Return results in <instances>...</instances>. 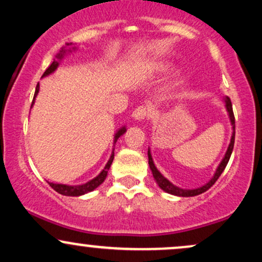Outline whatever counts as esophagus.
Wrapping results in <instances>:
<instances>
[{
	"instance_id": "34e87169",
	"label": "esophagus",
	"mask_w": 262,
	"mask_h": 262,
	"mask_svg": "<svg viewBox=\"0 0 262 262\" xmlns=\"http://www.w3.org/2000/svg\"><path fill=\"white\" fill-rule=\"evenodd\" d=\"M149 114H150V111H149L148 107L139 106L133 111V114H132V117H133L135 121H144V119L148 118Z\"/></svg>"
}]
</instances>
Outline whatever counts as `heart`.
<instances>
[{
    "mask_svg": "<svg viewBox=\"0 0 262 262\" xmlns=\"http://www.w3.org/2000/svg\"><path fill=\"white\" fill-rule=\"evenodd\" d=\"M169 70V65H165V64H161V65H158L154 68V71L156 73H166V71Z\"/></svg>",
    "mask_w": 262,
    "mask_h": 262,
    "instance_id": "1",
    "label": "heart"
}]
</instances>
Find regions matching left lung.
Returning a JSON list of instances; mask_svg holds the SVG:
<instances>
[{
	"mask_svg": "<svg viewBox=\"0 0 262 262\" xmlns=\"http://www.w3.org/2000/svg\"><path fill=\"white\" fill-rule=\"evenodd\" d=\"M224 102H225V107H227L228 113H229L230 123H231V125H233V134H231L230 144H229V146H228L227 152H225L223 160H222L221 164H219V166H218L217 171H215L214 176H213L212 179H210L209 181L206 183V185L202 186V187H198V188H194V189H183V188L177 187V186H175V185H172V183H171L169 180L165 179V177L161 175L160 171L156 169L155 165H154V161H152L151 154H150V149L148 150V158H149L150 170H151L152 176H154L155 181L159 185V187H160L161 189H164L165 192H167V193H170V194H173V196H180V197H193V196H197V194L203 193V192H206L207 189H209L210 187H212V186L215 183V181H217V180L219 179V176L222 175V172H223V171H224L225 166H227L228 161H229L231 152H233L234 140H235V118H234L233 107H231V101H230L229 97H225L224 98Z\"/></svg>",
	"mask_w": 262,
	"mask_h": 262,
	"instance_id": "8db88e82",
	"label": "left lung"
}]
</instances>
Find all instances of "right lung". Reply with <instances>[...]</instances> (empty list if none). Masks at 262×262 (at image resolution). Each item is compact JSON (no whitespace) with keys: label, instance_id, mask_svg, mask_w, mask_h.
Here are the masks:
<instances>
[{"label":"right lung","instance_id":"1","mask_svg":"<svg viewBox=\"0 0 262 262\" xmlns=\"http://www.w3.org/2000/svg\"><path fill=\"white\" fill-rule=\"evenodd\" d=\"M66 45H71V44H66ZM73 49H74V48H73ZM69 52H71V50H69ZM65 53H66V49H64V48H62V49L60 50V53L58 54V55H56V59H54V61L52 62V64H50L49 68H48L47 70H45V73L43 74V77L44 76H48V75H50V74H53L54 71H55L56 69H58L59 61L62 59V56L65 55ZM38 92H39V83L37 85V89H35L34 98H33L32 106H33V104H34V100H35V97H37ZM125 130H127V129H125V127H123V128L119 129L118 132H117L116 135H114V144L117 143V140H118V138L121 137V135H123V134L125 133ZM113 159H114V150L112 151V154H111L110 160H108V162L106 164V166H104V169L100 172V175L96 176L95 179L91 180V181L83 183V185L69 186V185H61V183H52V182H49L50 187H52L53 189H55V191L58 192V193L64 194V196L77 197V196H82V194H85V193H89V192H91L95 188H97L98 186H100L101 183L103 182L104 180H106L108 170H110L111 165H112Z\"/></svg>","mask_w":262,"mask_h":262}]
</instances>
